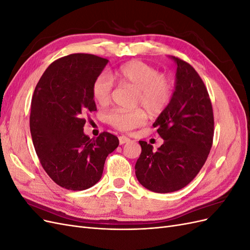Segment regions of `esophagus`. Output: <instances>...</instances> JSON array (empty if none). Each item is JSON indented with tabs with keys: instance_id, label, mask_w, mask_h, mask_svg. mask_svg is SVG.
I'll return each instance as SVG.
<instances>
[{
	"instance_id": "1",
	"label": "esophagus",
	"mask_w": 250,
	"mask_h": 250,
	"mask_svg": "<svg viewBox=\"0 0 250 250\" xmlns=\"http://www.w3.org/2000/svg\"><path fill=\"white\" fill-rule=\"evenodd\" d=\"M130 140L128 139L127 137H125V135H121V137H119V143H120V145H123V144H125V143H127V142H129Z\"/></svg>"
}]
</instances>
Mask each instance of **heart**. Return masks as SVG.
<instances>
[{
	"instance_id": "b5f03b06",
	"label": "heart",
	"mask_w": 250,
	"mask_h": 250,
	"mask_svg": "<svg viewBox=\"0 0 250 250\" xmlns=\"http://www.w3.org/2000/svg\"><path fill=\"white\" fill-rule=\"evenodd\" d=\"M115 77L122 86L137 90L135 105L145 108L150 115L157 116L169 106L174 87L172 80L154 66L140 60H131L121 65ZM113 82L106 73H101L92 84V95L100 105H106L111 99ZM107 122L121 131H130L143 126L147 115L143 109L124 111L113 109L107 113Z\"/></svg>"
}]
</instances>
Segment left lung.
Segmentation results:
<instances>
[{
	"label": "left lung",
	"instance_id": "1",
	"mask_svg": "<svg viewBox=\"0 0 250 250\" xmlns=\"http://www.w3.org/2000/svg\"><path fill=\"white\" fill-rule=\"evenodd\" d=\"M177 64L172 101L153 127L165 141L153 151L140 141L142 153L135 164L140 184L155 193L185 188L206 163L213 145L214 113L208 89L198 73L185 60L172 56Z\"/></svg>",
	"mask_w": 250,
	"mask_h": 250
}]
</instances>
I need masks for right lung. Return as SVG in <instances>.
I'll return each mask as SVG.
<instances>
[{
    "label": "right lung",
    "mask_w": 250,
    "mask_h": 250,
    "mask_svg": "<svg viewBox=\"0 0 250 250\" xmlns=\"http://www.w3.org/2000/svg\"><path fill=\"white\" fill-rule=\"evenodd\" d=\"M108 60L93 54H71L52 62L36 84L30 131L36 154L51 179L66 190L82 191L100 180L105 160L119 139L83 132L85 113L97 110L92 84Z\"/></svg>",
    "instance_id": "add662e5"
}]
</instances>
